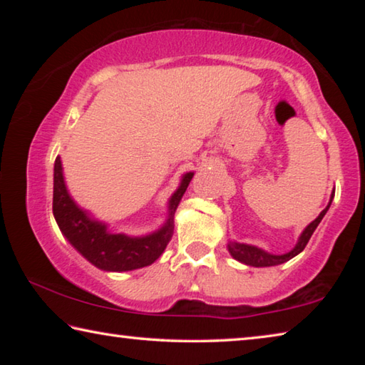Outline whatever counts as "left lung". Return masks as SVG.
Here are the masks:
<instances>
[{"label": "left lung", "mask_w": 365, "mask_h": 365, "mask_svg": "<svg viewBox=\"0 0 365 365\" xmlns=\"http://www.w3.org/2000/svg\"><path fill=\"white\" fill-rule=\"evenodd\" d=\"M335 193V191H333ZM331 200H333V195L330 197V202L329 206H327L322 212L319 214V217L316 220H312L311 224H309L304 232L301 233V237L298 240V243H296L294 248L287 252V255H270V252H265L264 250L257 248V246H251V245H245V243H235V242H230L228 243V252L237 259V261L243 262L246 265H252V267H270V265H279V264H283L289 261V259H293L294 256H298L299 252L306 248V245L309 240H311L314 230H316L317 225L320 224V220L324 219V215L327 214V211H329V207L331 205Z\"/></svg>", "instance_id": "1"}]
</instances>
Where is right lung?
Wrapping results in <instances>:
<instances>
[{"mask_svg": "<svg viewBox=\"0 0 365 365\" xmlns=\"http://www.w3.org/2000/svg\"><path fill=\"white\" fill-rule=\"evenodd\" d=\"M193 172L185 174L180 187L169 201V219L158 232L146 237H127L108 232L106 224L91 219L88 212L77 206L67 191L61 158L54 163L53 214L69 243L95 267L108 272L135 270L153 264L163 255L174 233V214L182 196L193 178Z\"/></svg>", "mask_w": 365, "mask_h": 365, "instance_id": "right-lung-1", "label": "right lung"}]
</instances>
